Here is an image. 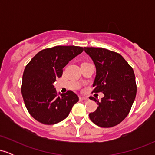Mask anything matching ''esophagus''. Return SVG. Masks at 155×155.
I'll return each instance as SVG.
<instances>
[{
  "instance_id": "esophagus-1",
  "label": "esophagus",
  "mask_w": 155,
  "mask_h": 155,
  "mask_svg": "<svg viewBox=\"0 0 155 155\" xmlns=\"http://www.w3.org/2000/svg\"><path fill=\"white\" fill-rule=\"evenodd\" d=\"M80 99H81V100H87L88 99V97H84V96H81V97H79Z\"/></svg>"
}]
</instances>
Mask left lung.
<instances>
[{
	"instance_id": "left-lung-1",
	"label": "left lung",
	"mask_w": 155,
	"mask_h": 155,
	"mask_svg": "<svg viewBox=\"0 0 155 155\" xmlns=\"http://www.w3.org/2000/svg\"><path fill=\"white\" fill-rule=\"evenodd\" d=\"M96 68L94 92H102L104 97L97 102L98 107L89 114L90 119L101 127H111L128 115L136 95V84L132 67L123 57L104 48L84 47Z\"/></svg>"
}]
</instances>
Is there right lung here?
Returning <instances> with one entry per match:
<instances>
[{"mask_svg":"<svg viewBox=\"0 0 155 155\" xmlns=\"http://www.w3.org/2000/svg\"><path fill=\"white\" fill-rule=\"evenodd\" d=\"M83 50L76 46H56L40 51L26 65L21 91L27 109L35 120L45 124L58 123L79 101L71 90L58 95L54 83L63 75V68Z\"/></svg>","mask_w":155,"mask_h":155,"instance_id":"obj_1","label":"right lung"}]
</instances>
